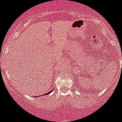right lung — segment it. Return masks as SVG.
I'll use <instances>...</instances> for the list:
<instances>
[{"label":"right lung","instance_id":"add662e5","mask_svg":"<svg viewBox=\"0 0 122 122\" xmlns=\"http://www.w3.org/2000/svg\"><path fill=\"white\" fill-rule=\"evenodd\" d=\"M51 92H52V90H51V91H50V92H48V93H46V94H45V95H48V94H50V93Z\"/></svg>","mask_w":122,"mask_h":122}]
</instances>
